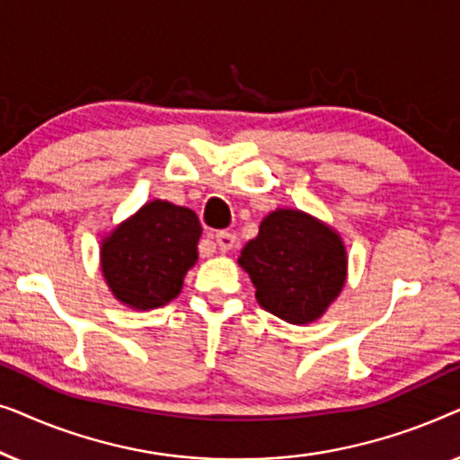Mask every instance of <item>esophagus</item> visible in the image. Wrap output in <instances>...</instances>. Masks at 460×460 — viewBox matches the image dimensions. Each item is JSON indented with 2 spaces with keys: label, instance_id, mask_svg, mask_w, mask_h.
Wrapping results in <instances>:
<instances>
[{
  "label": "esophagus",
  "instance_id": "1",
  "mask_svg": "<svg viewBox=\"0 0 460 460\" xmlns=\"http://www.w3.org/2000/svg\"><path fill=\"white\" fill-rule=\"evenodd\" d=\"M216 244L219 247V251H224V253H226V251L234 249L236 236L228 230H222V232H217V234H216Z\"/></svg>",
  "mask_w": 460,
  "mask_h": 460
}]
</instances>
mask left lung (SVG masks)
I'll return each instance as SVG.
<instances>
[{"instance_id":"1","label":"left lung","mask_w":460,"mask_h":460,"mask_svg":"<svg viewBox=\"0 0 460 460\" xmlns=\"http://www.w3.org/2000/svg\"><path fill=\"white\" fill-rule=\"evenodd\" d=\"M238 263L255 287L263 310L291 324L318 320L339 297L348 276V253L331 226L299 209H276Z\"/></svg>"}]
</instances>
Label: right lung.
Segmentation results:
<instances>
[{
  "instance_id": "add662e5",
  "label": "right lung",
  "mask_w": 460,
  "mask_h": 460,
  "mask_svg": "<svg viewBox=\"0 0 460 460\" xmlns=\"http://www.w3.org/2000/svg\"><path fill=\"white\" fill-rule=\"evenodd\" d=\"M200 222L188 207L155 199L111 232L100 247V268L112 295L134 310H155L175 299L199 260Z\"/></svg>"
}]
</instances>
